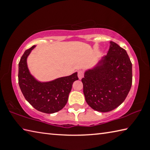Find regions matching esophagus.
Instances as JSON below:
<instances>
[{"label": "esophagus", "instance_id": "34e87169", "mask_svg": "<svg viewBox=\"0 0 150 150\" xmlns=\"http://www.w3.org/2000/svg\"><path fill=\"white\" fill-rule=\"evenodd\" d=\"M83 77H84V72L82 70L78 71V77L79 79H81Z\"/></svg>", "mask_w": 150, "mask_h": 150}]
</instances>
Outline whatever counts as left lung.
Masks as SVG:
<instances>
[{
  "label": "left lung",
  "mask_w": 150,
  "mask_h": 150,
  "mask_svg": "<svg viewBox=\"0 0 150 150\" xmlns=\"http://www.w3.org/2000/svg\"><path fill=\"white\" fill-rule=\"evenodd\" d=\"M81 81L86 102L94 110L106 112L117 108L132 83V65L126 51L110 42L107 55L86 71Z\"/></svg>",
  "instance_id": "left-lung-1"
}]
</instances>
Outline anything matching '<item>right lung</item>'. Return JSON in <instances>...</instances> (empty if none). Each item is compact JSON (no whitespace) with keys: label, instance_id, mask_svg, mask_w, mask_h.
Masks as SVG:
<instances>
[{"label":"right lung","instance_id":"obj_1","mask_svg":"<svg viewBox=\"0 0 150 150\" xmlns=\"http://www.w3.org/2000/svg\"><path fill=\"white\" fill-rule=\"evenodd\" d=\"M35 46L25 51L18 64V84L26 100L38 111L52 114L59 111L67 104L68 96L77 73L57 78L49 82H40L30 74L27 57Z\"/></svg>","mask_w":150,"mask_h":150}]
</instances>
